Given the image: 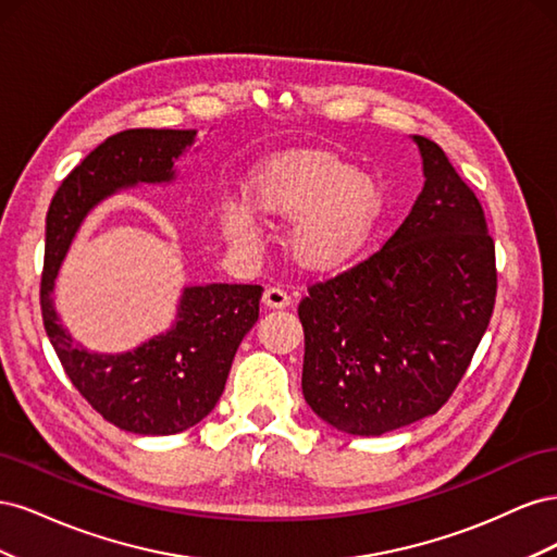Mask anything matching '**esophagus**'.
<instances>
[{
    "mask_svg": "<svg viewBox=\"0 0 557 557\" xmlns=\"http://www.w3.org/2000/svg\"><path fill=\"white\" fill-rule=\"evenodd\" d=\"M262 305L269 309H285L293 305V297L281 288H267L262 295Z\"/></svg>",
    "mask_w": 557,
    "mask_h": 557,
    "instance_id": "1",
    "label": "esophagus"
}]
</instances>
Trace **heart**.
Returning <instances> with one entry per match:
<instances>
[{
	"label": "heart",
	"instance_id": "heart-1",
	"mask_svg": "<svg viewBox=\"0 0 557 557\" xmlns=\"http://www.w3.org/2000/svg\"><path fill=\"white\" fill-rule=\"evenodd\" d=\"M267 213L297 218L290 232L293 256L309 269L348 260L364 242L379 213L381 193L372 176L330 156H293L274 162L256 185ZM225 234L239 246L260 239V218L246 199L223 209Z\"/></svg>",
	"mask_w": 557,
	"mask_h": 557
}]
</instances>
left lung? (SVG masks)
<instances>
[{"label": "left lung", "instance_id": "8db88e82", "mask_svg": "<svg viewBox=\"0 0 557 557\" xmlns=\"http://www.w3.org/2000/svg\"><path fill=\"white\" fill-rule=\"evenodd\" d=\"M423 190L372 258L315 283L305 327L301 393L346 434L379 436L442 409L491 323L497 274L479 199L448 156L411 137Z\"/></svg>", "mask_w": 557, "mask_h": 557}]
</instances>
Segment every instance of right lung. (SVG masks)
Returning a JSON list of instances; mask_svg holds the SVG:
<instances>
[{"label": "right lung", "instance_id": "1", "mask_svg": "<svg viewBox=\"0 0 557 557\" xmlns=\"http://www.w3.org/2000/svg\"><path fill=\"white\" fill-rule=\"evenodd\" d=\"M197 129H127L99 144L62 181L46 215L41 313L66 376L109 423L132 434H178L205 420L221 399L244 336L260 315V285H183L172 325L123 352L76 342L55 311V278L78 230L104 199L178 176Z\"/></svg>", "mask_w": 557, "mask_h": 557}]
</instances>
